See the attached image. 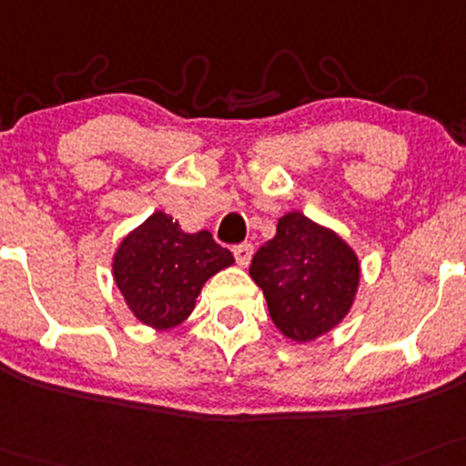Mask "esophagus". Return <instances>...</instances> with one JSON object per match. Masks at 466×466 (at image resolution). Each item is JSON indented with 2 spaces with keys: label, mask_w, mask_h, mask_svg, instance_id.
I'll list each match as a JSON object with an SVG mask.
<instances>
[{
  "label": "esophagus",
  "mask_w": 466,
  "mask_h": 466,
  "mask_svg": "<svg viewBox=\"0 0 466 466\" xmlns=\"http://www.w3.org/2000/svg\"><path fill=\"white\" fill-rule=\"evenodd\" d=\"M251 256H254V245L251 243H240L234 248V258H237V262L240 267H248Z\"/></svg>",
  "instance_id": "34e87169"
}]
</instances>
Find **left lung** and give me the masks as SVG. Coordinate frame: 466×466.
Returning a JSON list of instances; mask_svg holds the SVG:
<instances>
[{
    "instance_id": "obj_1",
    "label": "left lung",
    "mask_w": 466,
    "mask_h": 466,
    "mask_svg": "<svg viewBox=\"0 0 466 466\" xmlns=\"http://www.w3.org/2000/svg\"><path fill=\"white\" fill-rule=\"evenodd\" d=\"M249 276L265 293L279 332L308 343L350 312L360 265L332 229L289 212L278 221L276 237L256 251Z\"/></svg>"
}]
</instances>
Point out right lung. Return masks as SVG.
Listing matches in <instances>:
<instances>
[{"label":"right lung","instance_id":"add662e5","mask_svg":"<svg viewBox=\"0 0 466 466\" xmlns=\"http://www.w3.org/2000/svg\"><path fill=\"white\" fill-rule=\"evenodd\" d=\"M232 262V251L208 229L187 234L176 218L154 212L123 238L112 271L134 315L151 328L169 329L193 312L206 279Z\"/></svg>","mask_w":466,"mask_h":466}]
</instances>
